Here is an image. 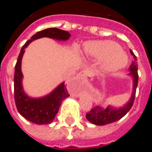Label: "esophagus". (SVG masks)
Masks as SVG:
<instances>
[{
	"mask_svg": "<svg viewBox=\"0 0 152 152\" xmlns=\"http://www.w3.org/2000/svg\"><path fill=\"white\" fill-rule=\"evenodd\" d=\"M86 77H87V75H86V74H82V75H80V76H79V78L84 79V78H85Z\"/></svg>",
	"mask_w": 152,
	"mask_h": 152,
	"instance_id": "1",
	"label": "esophagus"
}]
</instances>
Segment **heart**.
<instances>
[{
	"mask_svg": "<svg viewBox=\"0 0 152 152\" xmlns=\"http://www.w3.org/2000/svg\"><path fill=\"white\" fill-rule=\"evenodd\" d=\"M82 53L91 59L103 61L102 69L107 73L123 69L128 62L122 47L112 41L88 42L84 45Z\"/></svg>",
	"mask_w": 152,
	"mask_h": 152,
	"instance_id": "heart-1",
	"label": "heart"
}]
</instances>
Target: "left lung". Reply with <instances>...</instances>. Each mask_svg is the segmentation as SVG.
<instances>
[{
  "mask_svg": "<svg viewBox=\"0 0 152 152\" xmlns=\"http://www.w3.org/2000/svg\"><path fill=\"white\" fill-rule=\"evenodd\" d=\"M130 53L134 58V61H132L129 68V71L130 72L128 74V75L132 77V80H133L131 97L123 107H119V108L110 105H109L106 109L102 108L99 106L93 108L88 113L86 114L87 119L93 124L96 125V126H104V125L110 124V123L117 121L123 118L130 110V109L133 105L135 92H136V88L138 86L139 75H138V64L136 61L137 58L131 49H130Z\"/></svg>",
  "mask_w": 152,
  "mask_h": 152,
  "instance_id": "1",
  "label": "left lung"
}]
</instances>
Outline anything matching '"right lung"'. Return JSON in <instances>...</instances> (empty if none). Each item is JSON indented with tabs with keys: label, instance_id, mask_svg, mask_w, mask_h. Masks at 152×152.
I'll return each mask as SVG.
<instances>
[{
	"label": "right lung",
	"instance_id": "right-lung-1",
	"mask_svg": "<svg viewBox=\"0 0 152 152\" xmlns=\"http://www.w3.org/2000/svg\"><path fill=\"white\" fill-rule=\"evenodd\" d=\"M71 36L68 32L58 29L49 28L36 33L28 40L21 49L15 65L14 73V100L19 113L28 121L35 124H50L54 120L58 112L61 103L69 94L64 86V82L61 83L49 94L41 97H31L26 94L23 87V75L21 62L25 49L29 43L36 39L43 37L53 39L58 41H67Z\"/></svg>",
	"mask_w": 152,
	"mask_h": 152
}]
</instances>
